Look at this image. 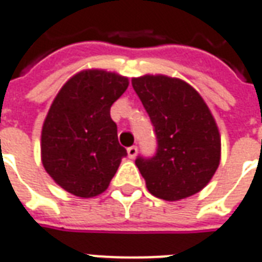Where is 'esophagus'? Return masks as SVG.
<instances>
[{
    "label": "esophagus",
    "mask_w": 262,
    "mask_h": 262,
    "mask_svg": "<svg viewBox=\"0 0 262 262\" xmlns=\"http://www.w3.org/2000/svg\"><path fill=\"white\" fill-rule=\"evenodd\" d=\"M127 154H128V156L131 159H134V158L137 156V154H138V148H137L135 145H133V146H129L128 149H127Z\"/></svg>",
    "instance_id": "1"
}]
</instances>
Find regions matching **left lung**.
I'll list each match as a JSON object with an SVG mask.
<instances>
[{"label":"left lung","mask_w":262,"mask_h":262,"mask_svg":"<svg viewBox=\"0 0 262 262\" xmlns=\"http://www.w3.org/2000/svg\"><path fill=\"white\" fill-rule=\"evenodd\" d=\"M154 125L156 152L135 165L152 195L179 201L207 186L221 160V137L209 108L188 83L163 75L134 78Z\"/></svg>","instance_id":"obj_1"}]
</instances>
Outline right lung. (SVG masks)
Returning a JSON list of instances; mask_svg holds the SVG:
<instances>
[{
  "mask_svg": "<svg viewBox=\"0 0 262 262\" xmlns=\"http://www.w3.org/2000/svg\"><path fill=\"white\" fill-rule=\"evenodd\" d=\"M128 79L106 71L72 76L51 104L41 131V162L66 191L91 198L102 194L127 156L110 107Z\"/></svg>",
  "mask_w": 262,
  "mask_h": 262,
  "instance_id": "add662e5",
  "label": "right lung"
}]
</instances>
